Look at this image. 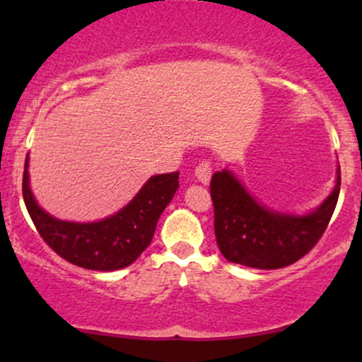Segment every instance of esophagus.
<instances>
[{"label":"esophagus","instance_id":"1","mask_svg":"<svg viewBox=\"0 0 362 362\" xmlns=\"http://www.w3.org/2000/svg\"><path fill=\"white\" fill-rule=\"evenodd\" d=\"M194 177L197 178V182H201L202 185H207L211 180V165L207 163V161H202V163H199V167L195 168L194 172Z\"/></svg>","mask_w":362,"mask_h":362}]
</instances>
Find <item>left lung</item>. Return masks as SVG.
I'll return each instance as SVG.
<instances>
[{
    "label": "left lung",
    "instance_id": "8db88e82",
    "mask_svg": "<svg viewBox=\"0 0 362 362\" xmlns=\"http://www.w3.org/2000/svg\"><path fill=\"white\" fill-rule=\"evenodd\" d=\"M340 192V167L335 185L320 206L305 214L286 213L262 204L231 170L211 178L214 233L228 262L253 269H281L294 264L317 245L334 214Z\"/></svg>",
    "mask_w": 362,
    "mask_h": 362
}]
</instances>
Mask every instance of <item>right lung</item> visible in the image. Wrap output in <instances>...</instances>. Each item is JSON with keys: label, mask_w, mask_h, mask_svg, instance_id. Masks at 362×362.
I'll return each mask as SVG.
<instances>
[{"label": "right lung", "mask_w": 362, "mask_h": 362, "mask_svg": "<svg viewBox=\"0 0 362 362\" xmlns=\"http://www.w3.org/2000/svg\"><path fill=\"white\" fill-rule=\"evenodd\" d=\"M178 189V172L146 180L117 213L98 221H66L49 214L30 187L28 155L23 172V201L44 242L62 259L88 271H119L134 262L151 243L156 223Z\"/></svg>", "instance_id": "obj_1"}]
</instances>
